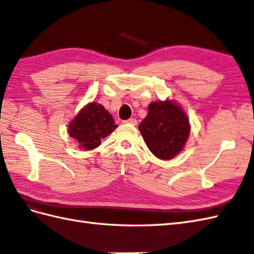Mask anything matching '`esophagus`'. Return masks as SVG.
<instances>
[{"mask_svg":"<svg viewBox=\"0 0 254 254\" xmlns=\"http://www.w3.org/2000/svg\"><path fill=\"white\" fill-rule=\"evenodd\" d=\"M126 122L131 123V124H133V126H136V124H137V120H136V119H134V118L128 119V120H127Z\"/></svg>","mask_w":254,"mask_h":254,"instance_id":"1","label":"esophagus"}]
</instances>
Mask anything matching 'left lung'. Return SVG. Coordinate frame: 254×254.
Returning a JSON list of instances; mask_svg holds the SVG:
<instances>
[{"label": "left lung", "mask_w": 254, "mask_h": 254, "mask_svg": "<svg viewBox=\"0 0 254 254\" xmlns=\"http://www.w3.org/2000/svg\"><path fill=\"white\" fill-rule=\"evenodd\" d=\"M138 128L150 152L164 160L181 152L190 133L187 115L170 100L152 102Z\"/></svg>", "instance_id": "1"}]
</instances>
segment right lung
I'll list each match as a JSON object with an SVG mask.
<instances>
[{
  "mask_svg": "<svg viewBox=\"0 0 254 254\" xmlns=\"http://www.w3.org/2000/svg\"><path fill=\"white\" fill-rule=\"evenodd\" d=\"M118 126L112 116L104 107L96 102L79 111L68 126V134L85 149L98 147L101 138L109 135Z\"/></svg>",
  "mask_w": 254,
  "mask_h": 254,
  "instance_id": "obj_1",
  "label": "right lung"
}]
</instances>
